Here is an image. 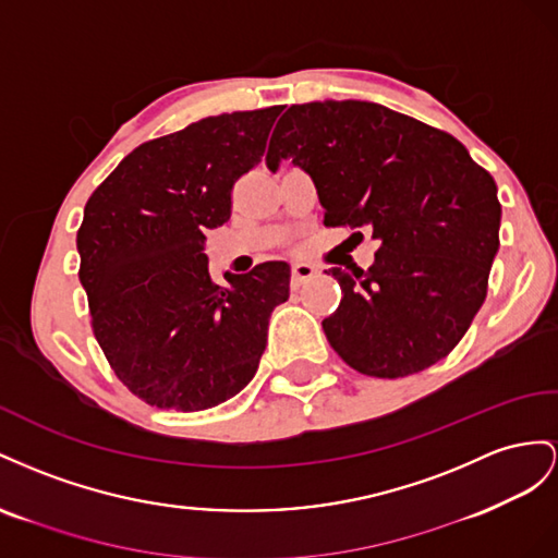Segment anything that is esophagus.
<instances>
[{
    "mask_svg": "<svg viewBox=\"0 0 558 558\" xmlns=\"http://www.w3.org/2000/svg\"><path fill=\"white\" fill-rule=\"evenodd\" d=\"M313 276H315V268H313L311 264H294V266H292L290 284L296 290V288H301V284H304V282H308Z\"/></svg>",
    "mask_w": 558,
    "mask_h": 558,
    "instance_id": "34e87169",
    "label": "esophagus"
}]
</instances>
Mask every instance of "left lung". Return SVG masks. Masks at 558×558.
Instances as JSON below:
<instances>
[{
  "instance_id": "1",
  "label": "left lung",
  "mask_w": 558,
  "mask_h": 558,
  "mask_svg": "<svg viewBox=\"0 0 558 558\" xmlns=\"http://www.w3.org/2000/svg\"><path fill=\"white\" fill-rule=\"evenodd\" d=\"M284 158L313 178L327 227L380 241L367 270H325L341 284L323 320L329 345L376 378L447 357L484 304L500 247L490 174L453 135L362 100L292 105L270 135L268 170Z\"/></svg>"
}]
</instances>
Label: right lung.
Segmentation results:
<instances>
[{
    "label": "right lung",
    "instance_id": "right-lung-1",
    "mask_svg": "<svg viewBox=\"0 0 558 558\" xmlns=\"http://www.w3.org/2000/svg\"><path fill=\"white\" fill-rule=\"evenodd\" d=\"M282 105L233 111L142 142L93 191L76 231L90 327L117 378L158 409L201 411L241 392L290 296V266L213 280L205 231L262 161Z\"/></svg>",
    "mask_w": 558,
    "mask_h": 558
}]
</instances>
